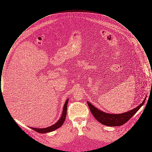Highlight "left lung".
I'll list each match as a JSON object with an SVG mask.
<instances>
[{"label": "left lung", "instance_id": "left-lung-1", "mask_svg": "<svg viewBox=\"0 0 152 152\" xmlns=\"http://www.w3.org/2000/svg\"><path fill=\"white\" fill-rule=\"evenodd\" d=\"M145 100L146 97L142 102L136 108L130 110V111L120 114L107 113L96 108L88 101L87 102V104L92 114L98 121L106 126H121L126 123L144 105Z\"/></svg>", "mask_w": 152, "mask_h": 152}]
</instances>
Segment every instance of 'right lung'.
I'll list each match as a JSON object with an SVG mask.
<instances>
[{"label":"right lung","mask_w":152,"mask_h":152,"mask_svg":"<svg viewBox=\"0 0 152 152\" xmlns=\"http://www.w3.org/2000/svg\"><path fill=\"white\" fill-rule=\"evenodd\" d=\"M68 102V99H67L65 101L64 107H63V113L61 115V117L60 118V119L58 120L56 123L52 125V126H50L47 127V128H32V127H31V128L32 129L35 130V131H36L38 133H45L51 132L56 130V129H58V128H60L63 124V123L65 121V117H66V109H67Z\"/></svg>","instance_id":"1"}]
</instances>
